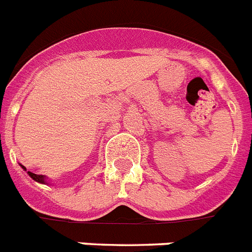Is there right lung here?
I'll use <instances>...</instances> for the list:
<instances>
[{
  "label": "right lung",
  "mask_w": 252,
  "mask_h": 252,
  "mask_svg": "<svg viewBox=\"0 0 252 252\" xmlns=\"http://www.w3.org/2000/svg\"><path fill=\"white\" fill-rule=\"evenodd\" d=\"M20 165H21V164H20ZM21 167H23V168L25 169V167H24V165H21ZM25 171H27V169H25ZM28 175H29L30 177L33 178L34 181L39 182V184H47V178H46V176L35 175V173H33V172H30V171H28Z\"/></svg>",
  "instance_id": "obj_1"
}]
</instances>
